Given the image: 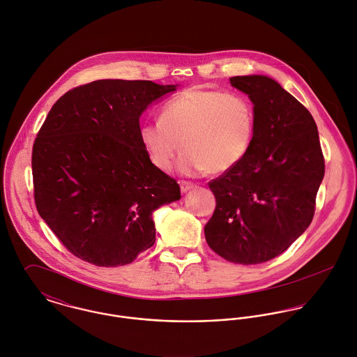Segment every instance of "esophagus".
I'll use <instances>...</instances> for the list:
<instances>
[{
	"instance_id": "esophagus-1",
	"label": "esophagus",
	"mask_w": 357,
	"mask_h": 357,
	"mask_svg": "<svg viewBox=\"0 0 357 357\" xmlns=\"http://www.w3.org/2000/svg\"><path fill=\"white\" fill-rule=\"evenodd\" d=\"M195 187V184L194 183H191V181H180V190H181V192H187V191H190L191 188H194Z\"/></svg>"
}]
</instances>
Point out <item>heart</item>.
<instances>
[{
    "label": "heart",
    "mask_w": 357,
    "mask_h": 357,
    "mask_svg": "<svg viewBox=\"0 0 357 357\" xmlns=\"http://www.w3.org/2000/svg\"><path fill=\"white\" fill-rule=\"evenodd\" d=\"M255 111L242 93L191 88L165 102L156 121L140 126V140L153 165L169 170L180 150L184 174L225 173L249 153Z\"/></svg>",
    "instance_id": "obj_1"
}]
</instances>
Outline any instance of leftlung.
<instances>
[{
    "mask_svg": "<svg viewBox=\"0 0 357 357\" xmlns=\"http://www.w3.org/2000/svg\"><path fill=\"white\" fill-rule=\"evenodd\" d=\"M229 82L255 104V139L234 169L208 183L215 208L204 238L227 261L252 265L282 255L309 227L324 158L313 116L276 81Z\"/></svg>",
    "mask_w": 357,
    "mask_h": 357,
    "instance_id": "1",
    "label": "left lung"
}]
</instances>
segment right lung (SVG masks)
<instances>
[{
    "label": "right lung",
    "mask_w": 357,
    "mask_h": 357,
    "mask_svg": "<svg viewBox=\"0 0 357 357\" xmlns=\"http://www.w3.org/2000/svg\"><path fill=\"white\" fill-rule=\"evenodd\" d=\"M173 91L153 81L99 79L53 104L33 146L34 201L75 257L119 266L155 243L153 210L181 195L144 150L139 118Z\"/></svg>",
    "instance_id": "right-lung-1"
}]
</instances>
